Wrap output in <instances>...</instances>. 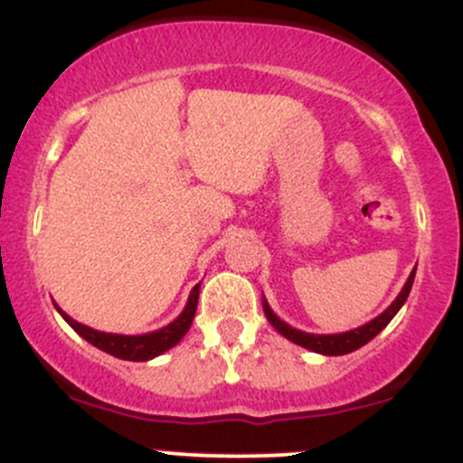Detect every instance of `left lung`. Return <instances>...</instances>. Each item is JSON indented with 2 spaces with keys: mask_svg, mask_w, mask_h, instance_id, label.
I'll list each match as a JSON object with an SVG mask.
<instances>
[{
  "mask_svg": "<svg viewBox=\"0 0 463 463\" xmlns=\"http://www.w3.org/2000/svg\"><path fill=\"white\" fill-rule=\"evenodd\" d=\"M415 269L411 271L409 280H406V285L402 287V291L397 293L395 300L391 302L389 309L382 311L380 316L373 317V320L366 322V325L357 326V329L345 331V333H326V335H320V333H307L300 329H293L291 325H287L285 320H280V317L271 311V307L267 305L265 298H262V309H265L267 320L271 322L273 329L280 333V335H285L287 340H291L293 345L305 346V349H309L313 353H322V355H346V353L357 351L360 346H364L366 342H371L373 337H375L377 333L384 329L392 317H395V313L404 307L406 298H409V293H411L412 280H415Z\"/></svg>",
  "mask_w": 463,
  "mask_h": 463,
  "instance_id": "8db88e82",
  "label": "left lung"
}]
</instances>
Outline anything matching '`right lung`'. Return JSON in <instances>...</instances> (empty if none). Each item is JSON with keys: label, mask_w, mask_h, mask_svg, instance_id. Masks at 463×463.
I'll return each instance as SVG.
<instances>
[{"label": "right lung", "mask_w": 463, "mask_h": 463, "mask_svg": "<svg viewBox=\"0 0 463 463\" xmlns=\"http://www.w3.org/2000/svg\"><path fill=\"white\" fill-rule=\"evenodd\" d=\"M198 291H201V282L194 287L190 298H187L185 309L181 311V316L176 320H172L170 325L163 326V329L150 331V333H141V335H123V333H106V331H97L92 326L81 325V322L72 320L61 307L54 302V309L61 313L63 320L72 326L83 340L90 342L92 346L97 349L110 353V355L118 357V360H130V362H147L154 360L161 353L170 351L172 346H176L178 342L183 340L187 331H190L194 313H196V305H198Z\"/></svg>", "instance_id": "1"}]
</instances>
